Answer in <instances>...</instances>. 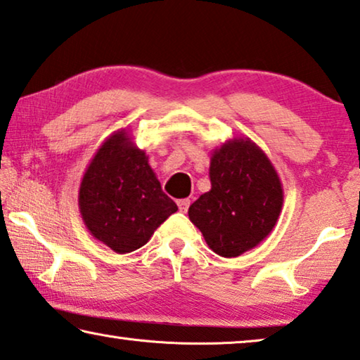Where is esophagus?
I'll list each match as a JSON object with an SVG mask.
<instances>
[{
    "mask_svg": "<svg viewBox=\"0 0 360 360\" xmlns=\"http://www.w3.org/2000/svg\"><path fill=\"white\" fill-rule=\"evenodd\" d=\"M189 207H191L189 198H181V200H178V208L179 211H182V213H186V211L189 210Z\"/></svg>",
    "mask_w": 360,
    "mask_h": 360,
    "instance_id": "esophagus-1",
    "label": "esophagus"
}]
</instances>
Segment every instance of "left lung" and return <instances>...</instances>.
<instances>
[{
	"label": "left lung",
	"instance_id": "8db88e82",
	"mask_svg": "<svg viewBox=\"0 0 360 360\" xmlns=\"http://www.w3.org/2000/svg\"><path fill=\"white\" fill-rule=\"evenodd\" d=\"M211 189L189 208V219L214 253L236 258L269 236L283 189L271 160L248 138L226 141L211 153Z\"/></svg>",
	"mask_w": 360,
	"mask_h": 360
}]
</instances>
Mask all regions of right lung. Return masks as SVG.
<instances>
[{"mask_svg":"<svg viewBox=\"0 0 360 360\" xmlns=\"http://www.w3.org/2000/svg\"><path fill=\"white\" fill-rule=\"evenodd\" d=\"M78 207L91 236L120 255L146 245L178 211L162 191L149 157L124 129L105 139L91 160L79 184Z\"/></svg>","mask_w":360,"mask_h":360,"instance_id":"1","label":"right lung"}]
</instances>
